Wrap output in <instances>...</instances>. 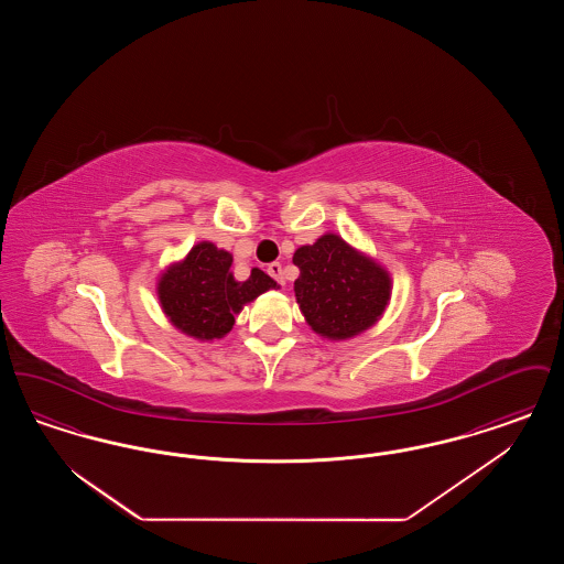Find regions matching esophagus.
Listing matches in <instances>:
<instances>
[{"mask_svg": "<svg viewBox=\"0 0 564 564\" xmlns=\"http://www.w3.org/2000/svg\"><path fill=\"white\" fill-rule=\"evenodd\" d=\"M267 272H269L270 276H272L274 281H279L281 285H285V279H283V267H281L279 262H272V264H269Z\"/></svg>", "mask_w": 564, "mask_h": 564, "instance_id": "obj_1", "label": "esophagus"}]
</instances>
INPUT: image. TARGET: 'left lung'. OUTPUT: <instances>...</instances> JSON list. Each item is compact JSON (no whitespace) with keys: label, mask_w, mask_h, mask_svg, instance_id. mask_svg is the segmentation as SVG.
I'll return each mask as SVG.
<instances>
[{"label":"left lung","mask_w":564,"mask_h":564,"mask_svg":"<svg viewBox=\"0 0 564 564\" xmlns=\"http://www.w3.org/2000/svg\"><path fill=\"white\" fill-rule=\"evenodd\" d=\"M300 313L325 340H349L378 323L389 306V270L336 232H325L294 253Z\"/></svg>","instance_id":"8db88e82"}]
</instances>
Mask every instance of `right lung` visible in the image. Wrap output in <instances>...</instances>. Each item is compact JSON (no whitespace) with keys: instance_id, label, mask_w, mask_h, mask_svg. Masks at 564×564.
Wrapping results in <instances>:
<instances>
[{"instance_id":"right-lung-1","label":"right lung","mask_w":564,"mask_h":564,"mask_svg":"<svg viewBox=\"0 0 564 564\" xmlns=\"http://www.w3.org/2000/svg\"><path fill=\"white\" fill-rule=\"evenodd\" d=\"M230 267V251L200 241L182 260L162 270L156 294L162 313L175 329L200 343L219 340L232 329L242 306L279 288L260 269H251L249 279L237 281Z\"/></svg>"}]
</instances>
